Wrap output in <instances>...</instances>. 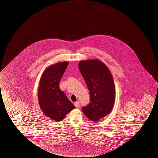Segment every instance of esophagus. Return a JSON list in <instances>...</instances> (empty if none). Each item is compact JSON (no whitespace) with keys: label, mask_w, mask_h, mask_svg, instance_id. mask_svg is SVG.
Here are the masks:
<instances>
[{"label":"esophagus","mask_w":158,"mask_h":158,"mask_svg":"<svg viewBox=\"0 0 158 158\" xmlns=\"http://www.w3.org/2000/svg\"><path fill=\"white\" fill-rule=\"evenodd\" d=\"M74 106L76 107H78L80 105V104H79V102H75L74 103Z\"/></svg>","instance_id":"obj_1"}]
</instances>
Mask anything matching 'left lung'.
I'll return each instance as SVG.
<instances>
[{"label":"left lung","mask_w":158,"mask_h":158,"mask_svg":"<svg viewBox=\"0 0 158 158\" xmlns=\"http://www.w3.org/2000/svg\"><path fill=\"white\" fill-rule=\"evenodd\" d=\"M79 68L90 95V103L82 107V111L91 121H98L108 115L114 106L116 93L113 77L100 60H81Z\"/></svg>","instance_id":"left-lung-1"}]
</instances>
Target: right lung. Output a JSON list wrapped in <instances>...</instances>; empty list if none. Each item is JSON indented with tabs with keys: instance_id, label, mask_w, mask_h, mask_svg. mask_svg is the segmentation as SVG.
Masks as SVG:
<instances>
[{
	"instance_id": "right-lung-1",
	"label": "right lung",
	"mask_w": 158,
	"mask_h": 158,
	"mask_svg": "<svg viewBox=\"0 0 158 158\" xmlns=\"http://www.w3.org/2000/svg\"><path fill=\"white\" fill-rule=\"evenodd\" d=\"M68 65L67 61L51 65L44 70L40 80L39 105L44 115L54 121H62L75 108L59 86Z\"/></svg>"
}]
</instances>
